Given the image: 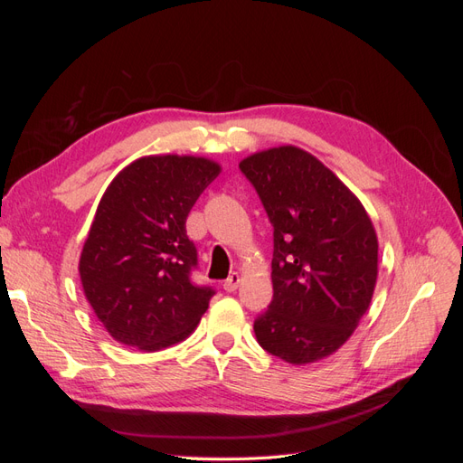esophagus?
<instances>
[{
    "label": "esophagus",
    "mask_w": 463,
    "mask_h": 463,
    "mask_svg": "<svg viewBox=\"0 0 463 463\" xmlns=\"http://www.w3.org/2000/svg\"><path fill=\"white\" fill-rule=\"evenodd\" d=\"M240 282H241V274H240V272H232L230 278L226 279V282H223V289L232 293V291L237 289V286H240Z\"/></svg>",
    "instance_id": "1"
}]
</instances>
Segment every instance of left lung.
Listing matches in <instances>:
<instances>
[{"label":"left lung","mask_w":463,"mask_h":463,"mask_svg":"<svg viewBox=\"0 0 463 463\" xmlns=\"http://www.w3.org/2000/svg\"><path fill=\"white\" fill-rule=\"evenodd\" d=\"M274 226V298L255 318L266 352L291 365L332 355L367 313L378 241L361 201L313 154L298 146L240 162Z\"/></svg>","instance_id":"obj_1"}]
</instances>
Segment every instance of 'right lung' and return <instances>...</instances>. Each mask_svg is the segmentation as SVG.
Returning a JSON list of instances; mask_svg holds the SVG:
<instances>
[{
    "label": "right lung",
    "instance_id": "obj_1",
    "mask_svg": "<svg viewBox=\"0 0 463 463\" xmlns=\"http://www.w3.org/2000/svg\"><path fill=\"white\" fill-rule=\"evenodd\" d=\"M220 165L199 156H145L114 177L82 247L79 274L111 338L145 352L184 342L214 289L197 286L185 222Z\"/></svg>",
    "mask_w": 463,
    "mask_h": 463
}]
</instances>
